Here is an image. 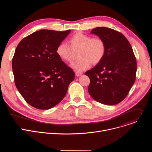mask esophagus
Segmentation results:
<instances>
[{
    "mask_svg": "<svg viewBox=\"0 0 152 152\" xmlns=\"http://www.w3.org/2000/svg\"><path fill=\"white\" fill-rule=\"evenodd\" d=\"M75 75L76 76H80L82 75V72H76L75 73Z\"/></svg>",
    "mask_w": 152,
    "mask_h": 152,
    "instance_id": "1",
    "label": "esophagus"
}]
</instances>
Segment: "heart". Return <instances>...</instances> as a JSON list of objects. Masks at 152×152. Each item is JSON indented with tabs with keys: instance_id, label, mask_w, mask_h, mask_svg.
Masks as SVG:
<instances>
[{
	"instance_id": "obj_1",
	"label": "heart",
	"mask_w": 152,
	"mask_h": 152,
	"mask_svg": "<svg viewBox=\"0 0 152 152\" xmlns=\"http://www.w3.org/2000/svg\"><path fill=\"white\" fill-rule=\"evenodd\" d=\"M68 46L61 42L56 49L58 56L66 62H70L73 59V52H78L77 61L72 64L73 69L82 72L88 69L91 63L96 65L103 59L106 53V45L104 40L100 37H93L77 32L68 39Z\"/></svg>"
}]
</instances>
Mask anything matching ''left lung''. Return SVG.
I'll return each instance as SVG.
<instances>
[{"label": "left lung", "instance_id": "8db88e82", "mask_svg": "<svg viewBox=\"0 0 152 152\" xmlns=\"http://www.w3.org/2000/svg\"><path fill=\"white\" fill-rule=\"evenodd\" d=\"M91 34L104 40L106 53L100 63L85 72L90 79L88 92L101 103L116 104L126 98L135 81V56L127 38L118 31L99 27Z\"/></svg>", "mask_w": 152, "mask_h": 152}]
</instances>
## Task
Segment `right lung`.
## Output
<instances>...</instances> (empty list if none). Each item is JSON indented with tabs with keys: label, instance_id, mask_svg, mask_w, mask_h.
I'll return each mask as SVG.
<instances>
[{
	"label": "right lung",
	"instance_id": "1",
	"mask_svg": "<svg viewBox=\"0 0 152 152\" xmlns=\"http://www.w3.org/2000/svg\"><path fill=\"white\" fill-rule=\"evenodd\" d=\"M70 32L42 29L24 38L16 48L12 59L15 85L37 109L49 110L58 104L75 79L73 70L56 53Z\"/></svg>",
	"mask_w": 152,
	"mask_h": 152
}]
</instances>
